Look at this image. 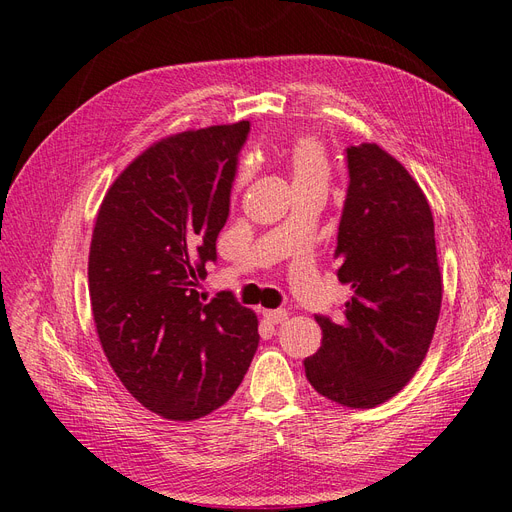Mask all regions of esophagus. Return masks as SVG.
<instances>
[{"label": "esophagus", "mask_w": 512, "mask_h": 512, "mask_svg": "<svg viewBox=\"0 0 512 512\" xmlns=\"http://www.w3.org/2000/svg\"><path fill=\"white\" fill-rule=\"evenodd\" d=\"M262 314H265V320L271 324H282L288 318L286 309H267V312H262Z\"/></svg>", "instance_id": "34e87169"}]
</instances>
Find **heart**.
Segmentation results:
<instances>
[{
  "instance_id": "heart-1",
  "label": "heart",
  "mask_w": 512,
  "mask_h": 512,
  "mask_svg": "<svg viewBox=\"0 0 512 512\" xmlns=\"http://www.w3.org/2000/svg\"><path fill=\"white\" fill-rule=\"evenodd\" d=\"M284 164L288 175L292 179V188H301V185H324L327 188L331 166L324 147L316 141V138H297L284 153ZM252 168L243 164L237 177V185H241L250 179Z\"/></svg>"
}]
</instances>
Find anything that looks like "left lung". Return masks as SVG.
<instances>
[{"instance_id": "8db88e82", "label": "left lung", "mask_w": 512, "mask_h": 512, "mask_svg": "<svg viewBox=\"0 0 512 512\" xmlns=\"http://www.w3.org/2000/svg\"><path fill=\"white\" fill-rule=\"evenodd\" d=\"M337 277L352 290L344 318L316 316L322 344L303 361L314 389L348 408H374L421 367L442 305L433 215L423 190L376 143L346 149Z\"/></svg>"}]
</instances>
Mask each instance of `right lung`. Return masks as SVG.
<instances>
[{
	"label": "right lung",
	"instance_id": "1",
	"mask_svg": "<svg viewBox=\"0 0 512 512\" xmlns=\"http://www.w3.org/2000/svg\"><path fill=\"white\" fill-rule=\"evenodd\" d=\"M250 121L179 132L145 149L108 188L89 247L102 350L147 410L194 421L237 391L258 318L230 292L196 290L215 262Z\"/></svg>",
	"mask_w": 512,
	"mask_h": 512
}]
</instances>
